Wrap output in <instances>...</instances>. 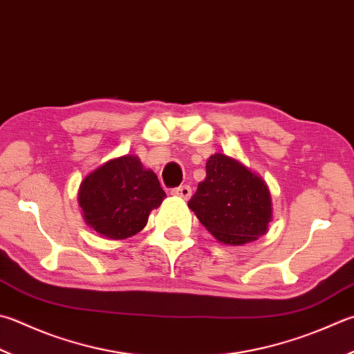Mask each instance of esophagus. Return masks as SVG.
Masks as SVG:
<instances>
[{"instance_id":"34e87169","label":"esophagus","mask_w":354,"mask_h":354,"mask_svg":"<svg viewBox=\"0 0 354 354\" xmlns=\"http://www.w3.org/2000/svg\"><path fill=\"white\" fill-rule=\"evenodd\" d=\"M191 186L188 185H183V186H178V188H174L171 191V194H174L177 197H182V198H189L191 197Z\"/></svg>"}]
</instances>
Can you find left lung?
Listing matches in <instances>:
<instances>
[{
  "label": "left lung",
  "mask_w": 354,
  "mask_h": 354,
  "mask_svg": "<svg viewBox=\"0 0 354 354\" xmlns=\"http://www.w3.org/2000/svg\"><path fill=\"white\" fill-rule=\"evenodd\" d=\"M188 206L218 242L232 246L263 236L272 217L271 196L262 177L225 154L206 162V177Z\"/></svg>",
  "instance_id": "left-lung-1"
}]
</instances>
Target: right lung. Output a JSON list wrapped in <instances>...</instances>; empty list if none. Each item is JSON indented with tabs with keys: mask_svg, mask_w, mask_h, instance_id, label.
I'll use <instances>...</instances> for the list:
<instances>
[{
	"mask_svg": "<svg viewBox=\"0 0 354 354\" xmlns=\"http://www.w3.org/2000/svg\"><path fill=\"white\" fill-rule=\"evenodd\" d=\"M166 197L157 176L136 156L109 160L86 177L78 191L83 218L100 236L123 240L148 223Z\"/></svg>",
	"mask_w": 354,
	"mask_h": 354,
	"instance_id": "1",
	"label": "right lung"
}]
</instances>
